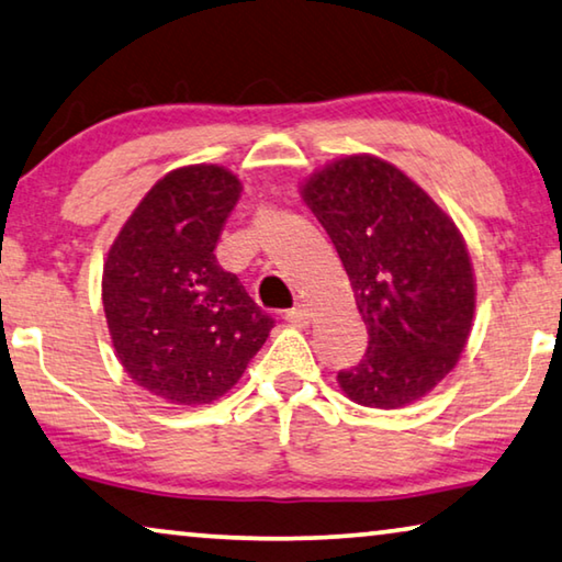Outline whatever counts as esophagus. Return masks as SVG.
<instances>
[{
    "mask_svg": "<svg viewBox=\"0 0 562 562\" xmlns=\"http://www.w3.org/2000/svg\"><path fill=\"white\" fill-rule=\"evenodd\" d=\"M284 317H288V323L295 325V328H305V325L310 323V310L305 305H295L284 313Z\"/></svg>",
    "mask_w": 562,
    "mask_h": 562,
    "instance_id": "34e87169",
    "label": "esophagus"
}]
</instances>
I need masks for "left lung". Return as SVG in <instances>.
Returning <instances> with one entry per match:
<instances>
[{"mask_svg": "<svg viewBox=\"0 0 562 562\" xmlns=\"http://www.w3.org/2000/svg\"><path fill=\"white\" fill-rule=\"evenodd\" d=\"M328 232L368 330L338 386L368 408H404L457 366L476 280L462 232L418 183L371 154L340 156L300 187Z\"/></svg>", "mask_w": 562, "mask_h": 562, "instance_id": "8db88e82", "label": "left lung"}]
</instances>
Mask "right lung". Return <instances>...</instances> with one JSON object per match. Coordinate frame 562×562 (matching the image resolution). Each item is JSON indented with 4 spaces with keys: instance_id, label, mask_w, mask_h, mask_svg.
Instances as JSON below:
<instances>
[{
    "instance_id": "right-lung-1",
    "label": "right lung",
    "mask_w": 562,
    "mask_h": 562,
    "mask_svg": "<svg viewBox=\"0 0 562 562\" xmlns=\"http://www.w3.org/2000/svg\"><path fill=\"white\" fill-rule=\"evenodd\" d=\"M239 196L241 181L224 166H181L150 187L108 249L103 310L115 356L133 383L169 404L224 396L274 325L214 255Z\"/></svg>"
}]
</instances>
